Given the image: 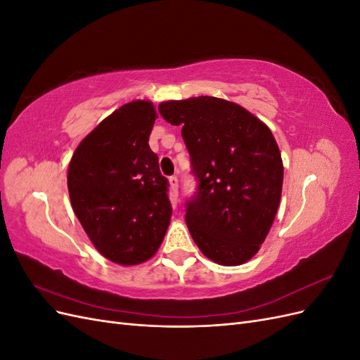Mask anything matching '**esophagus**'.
I'll use <instances>...</instances> for the list:
<instances>
[{
    "label": "esophagus",
    "instance_id": "1",
    "mask_svg": "<svg viewBox=\"0 0 360 360\" xmlns=\"http://www.w3.org/2000/svg\"><path fill=\"white\" fill-rule=\"evenodd\" d=\"M168 181H169V191H171L169 198L172 204H176L179 201V179L176 176H172L168 179Z\"/></svg>",
    "mask_w": 360,
    "mask_h": 360
}]
</instances>
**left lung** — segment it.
I'll use <instances>...</instances> for the list:
<instances>
[{
	"label": "left lung",
	"instance_id": "obj_1",
	"mask_svg": "<svg viewBox=\"0 0 360 360\" xmlns=\"http://www.w3.org/2000/svg\"><path fill=\"white\" fill-rule=\"evenodd\" d=\"M160 115L181 126L197 192L186 202V224L201 252L238 266L263 245L281 201L284 167L276 141L240 105L212 96L168 101Z\"/></svg>",
	"mask_w": 360,
	"mask_h": 360
}]
</instances>
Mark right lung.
I'll list each match as a JSON object with an SVG mask.
<instances>
[{
	"instance_id": "right-lung-1",
	"label": "right lung",
	"mask_w": 360,
	"mask_h": 360,
	"mask_svg": "<svg viewBox=\"0 0 360 360\" xmlns=\"http://www.w3.org/2000/svg\"><path fill=\"white\" fill-rule=\"evenodd\" d=\"M156 118L148 101L123 105L81 141L69 163L76 217L96 249L122 266L153 257L171 219L168 180L148 146Z\"/></svg>"
}]
</instances>
